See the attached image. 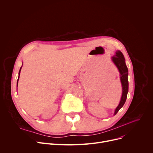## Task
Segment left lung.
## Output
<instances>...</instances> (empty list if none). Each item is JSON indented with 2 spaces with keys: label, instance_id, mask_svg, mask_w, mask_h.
Here are the masks:
<instances>
[{
  "label": "left lung",
  "instance_id": "1",
  "mask_svg": "<svg viewBox=\"0 0 153 153\" xmlns=\"http://www.w3.org/2000/svg\"><path fill=\"white\" fill-rule=\"evenodd\" d=\"M111 60L117 68L120 73V79L122 87V94L119 104L116 107L114 111V115H116L120 109L123 106L126 100L128 92V70L126 65L125 59L121 51H117L116 54L111 57Z\"/></svg>",
  "mask_w": 153,
  "mask_h": 153
}]
</instances>
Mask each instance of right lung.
Listing matches in <instances>:
<instances>
[{"label": "right lung", "mask_w": 153, "mask_h": 153, "mask_svg": "<svg viewBox=\"0 0 153 153\" xmlns=\"http://www.w3.org/2000/svg\"><path fill=\"white\" fill-rule=\"evenodd\" d=\"M22 65H23V63H22ZM22 67H22H20V70H19V77H18V79H17V85H18V81H19V76H20V71H21Z\"/></svg>", "instance_id": "obj_1"}]
</instances>
